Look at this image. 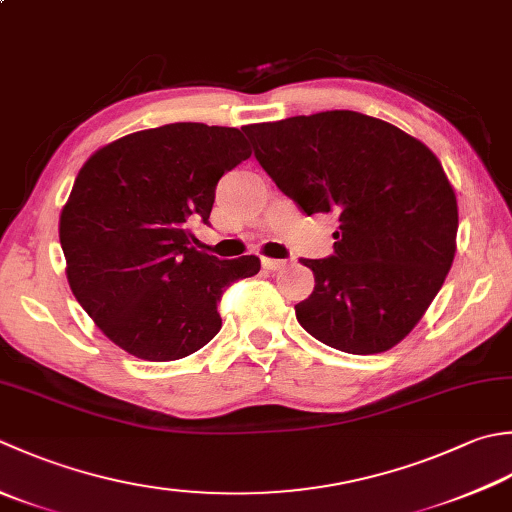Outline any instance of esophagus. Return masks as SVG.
Wrapping results in <instances>:
<instances>
[{
    "instance_id": "1",
    "label": "esophagus",
    "mask_w": 512,
    "mask_h": 512,
    "mask_svg": "<svg viewBox=\"0 0 512 512\" xmlns=\"http://www.w3.org/2000/svg\"><path fill=\"white\" fill-rule=\"evenodd\" d=\"M262 266H264L266 270H270V273H275V270H282V268H286V262H284V259L264 257V259H262Z\"/></svg>"
}]
</instances>
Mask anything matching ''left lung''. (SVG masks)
<instances>
[{"label":"left lung","instance_id":"1","mask_svg":"<svg viewBox=\"0 0 512 512\" xmlns=\"http://www.w3.org/2000/svg\"><path fill=\"white\" fill-rule=\"evenodd\" d=\"M242 130L257 162L306 215H339L335 253L302 259L315 290L295 306L297 322L353 355L402 342L442 288L457 250V197L433 150L355 110Z\"/></svg>","mask_w":512,"mask_h":512}]
</instances>
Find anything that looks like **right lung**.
Returning <instances> with one entry per match:
<instances>
[{"instance_id":"right-lung-1","label":"right lung","mask_w":512,"mask_h":512,"mask_svg":"<svg viewBox=\"0 0 512 512\" xmlns=\"http://www.w3.org/2000/svg\"><path fill=\"white\" fill-rule=\"evenodd\" d=\"M250 157L242 130L166 124L88 157L59 217L66 277L97 328L146 362H173L222 328L217 304L259 257L217 259L193 246L215 186Z\"/></svg>"}]
</instances>
